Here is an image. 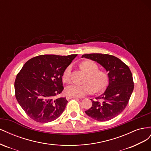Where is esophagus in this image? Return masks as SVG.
<instances>
[{
  "mask_svg": "<svg viewBox=\"0 0 151 151\" xmlns=\"http://www.w3.org/2000/svg\"><path fill=\"white\" fill-rule=\"evenodd\" d=\"M71 98H79V99H80L81 98L76 97V96H66L67 99H70Z\"/></svg>",
  "mask_w": 151,
  "mask_h": 151,
  "instance_id": "34e87169",
  "label": "esophagus"
}]
</instances>
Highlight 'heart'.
Instances as JSON below:
<instances>
[{
	"label": "heart",
	"mask_w": 151,
	"mask_h": 151,
	"mask_svg": "<svg viewBox=\"0 0 151 151\" xmlns=\"http://www.w3.org/2000/svg\"><path fill=\"white\" fill-rule=\"evenodd\" d=\"M81 67L84 70L88 77L86 79L87 83L80 84L74 83L68 86L65 93L68 96L76 97H83L86 95L93 93L94 91H101L106 88L108 83V77L106 73L98 70V66L92 61H84L81 63ZM72 65L66 67L63 74V80L68 83L71 78Z\"/></svg>",
	"instance_id": "b5f03b06"
}]
</instances>
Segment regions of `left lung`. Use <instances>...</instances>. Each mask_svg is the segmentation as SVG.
<instances>
[{"label":"left lung","instance_id":"left-lung-1","mask_svg":"<svg viewBox=\"0 0 151 151\" xmlns=\"http://www.w3.org/2000/svg\"><path fill=\"white\" fill-rule=\"evenodd\" d=\"M96 62L108 72V86L104 93L96 98L85 113L93 119L104 122L120 114L129 103L134 90V81L129 67L119 58L108 54H85L82 58ZM101 99L102 102L97 101Z\"/></svg>","mask_w":151,"mask_h":151}]
</instances>
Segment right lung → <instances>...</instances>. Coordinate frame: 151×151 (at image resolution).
Returning a JSON list of instances; mask_svg holds the SVG:
<instances>
[{
    "mask_svg": "<svg viewBox=\"0 0 151 151\" xmlns=\"http://www.w3.org/2000/svg\"><path fill=\"white\" fill-rule=\"evenodd\" d=\"M77 55H42L29 59L22 67L14 83L15 95L31 119L47 123L62 115L68 101L53 98L63 90V72Z\"/></svg>",
    "mask_w": 151,
    "mask_h": 151,
    "instance_id": "add662e5",
    "label": "right lung"
}]
</instances>
